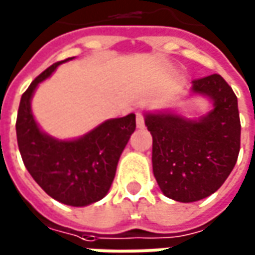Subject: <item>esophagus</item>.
Listing matches in <instances>:
<instances>
[{"label": "esophagus", "instance_id": "34e87169", "mask_svg": "<svg viewBox=\"0 0 255 255\" xmlns=\"http://www.w3.org/2000/svg\"><path fill=\"white\" fill-rule=\"evenodd\" d=\"M136 127L143 128L145 127V120H143V114L136 113Z\"/></svg>", "mask_w": 255, "mask_h": 255}]
</instances>
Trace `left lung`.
I'll use <instances>...</instances> for the list:
<instances>
[{
  "label": "left lung",
  "instance_id": "left-lung-1",
  "mask_svg": "<svg viewBox=\"0 0 255 255\" xmlns=\"http://www.w3.org/2000/svg\"><path fill=\"white\" fill-rule=\"evenodd\" d=\"M191 96L207 98L212 109L200 117L171 110L145 112L152 134V169L162 193L178 202L214 194L229 177L240 150L237 98L221 75L193 81Z\"/></svg>",
  "mask_w": 255,
  "mask_h": 255
}]
</instances>
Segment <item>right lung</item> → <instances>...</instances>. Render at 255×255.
<instances>
[{
  "instance_id": "add662e5",
  "label": "right lung",
  "mask_w": 255,
  "mask_h": 255,
  "mask_svg": "<svg viewBox=\"0 0 255 255\" xmlns=\"http://www.w3.org/2000/svg\"><path fill=\"white\" fill-rule=\"evenodd\" d=\"M69 60L74 57L48 67L22 95L16 138L26 169L51 198L71 207H86L109 193L119 159L135 131V114L103 121L74 139H58L44 132L33 116V95L39 84Z\"/></svg>"
}]
</instances>
